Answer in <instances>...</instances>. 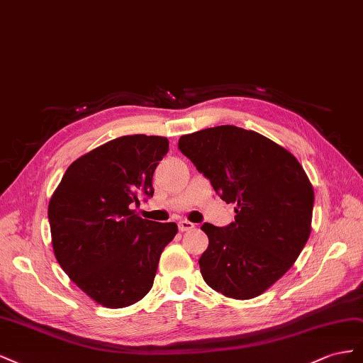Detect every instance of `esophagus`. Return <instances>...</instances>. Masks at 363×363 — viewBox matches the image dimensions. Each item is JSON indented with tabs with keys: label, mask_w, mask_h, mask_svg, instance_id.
<instances>
[{
	"label": "esophagus",
	"mask_w": 363,
	"mask_h": 363,
	"mask_svg": "<svg viewBox=\"0 0 363 363\" xmlns=\"http://www.w3.org/2000/svg\"><path fill=\"white\" fill-rule=\"evenodd\" d=\"M178 228H179V231H190L194 228V223H191L189 220H179Z\"/></svg>",
	"instance_id": "1"
}]
</instances>
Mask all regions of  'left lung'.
Returning a JSON list of instances; mask_svg holds the SVG:
<instances>
[{"mask_svg":"<svg viewBox=\"0 0 363 363\" xmlns=\"http://www.w3.org/2000/svg\"><path fill=\"white\" fill-rule=\"evenodd\" d=\"M178 147L220 199L237 205L230 225L201 226L210 240L199 258L205 283L235 299L262 295L292 267L312 230L315 194L303 165L231 124L182 135Z\"/></svg>","mask_w":363,"mask_h":363,"instance_id":"left-lung-1","label":"left lung"}]
</instances>
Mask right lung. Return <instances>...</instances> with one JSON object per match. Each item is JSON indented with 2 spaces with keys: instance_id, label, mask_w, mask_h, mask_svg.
<instances>
[{
  "instance_id": "1",
  "label": "right lung",
  "mask_w": 363,
  "mask_h": 363,
  "mask_svg": "<svg viewBox=\"0 0 363 363\" xmlns=\"http://www.w3.org/2000/svg\"><path fill=\"white\" fill-rule=\"evenodd\" d=\"M169 152L164 137L126 135L67 169L48 205L56 260L96 303L121 308L147 295L176 223L141 219L133 205L153 196L152 178Z\"/></svg>"
}]
</instances>
